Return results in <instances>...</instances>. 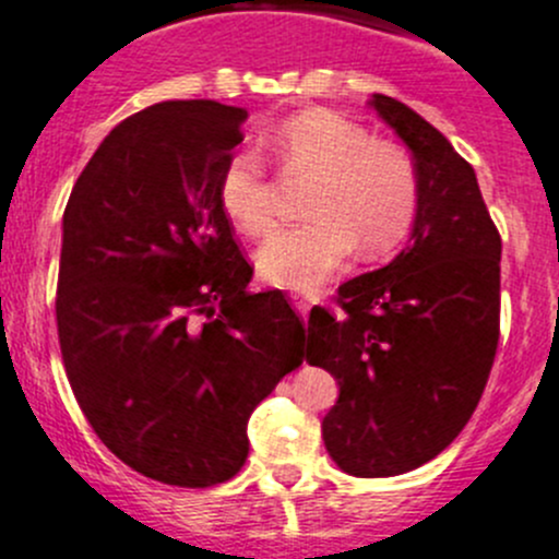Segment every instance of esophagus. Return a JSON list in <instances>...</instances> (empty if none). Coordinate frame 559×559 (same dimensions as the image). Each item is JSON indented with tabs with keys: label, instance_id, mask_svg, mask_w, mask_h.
Segmentation results:
<instances>
[{
	"label": "esophagus",
	"instance_id": "esophagus-1",
	"mask_svg": "<svg viewBox=\"0 0 559 559\" xmlns=\"http://www.w3.org/2000/svg\"><path fill=\"white\" fill-rule=\"evenodd\" d=\"M293 307H296L298 314H301V318L307 320L309 318V307H312V304H309L304 296H293Z\"/></svg>",
	"mask_w": 559,
	"mask_h": 559
}]
</instances>
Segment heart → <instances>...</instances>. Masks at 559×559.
Returning <instances> with one entry per match:
<instances>
[{
  "instance_id": "obj_1",
  "label": "heart",
  "mask_w": 559,
  "mask_h": 559,
  "mask_svg": "<svg viewBox=\"0 0 559 559\" xmlns=\"http://www.w3.org/2000/svg\"><path fill=\"white\" fill-rule=\"evenodd\" d=\"M269 152L287 176H314L307 223L280 228L255 252L258 277L285 290L312 293L361 250L380 261L411 236L421 187L413 159L391 141L329 108L287 116L266 135ZM225 219L247 236L274 223V185L263 159L236 152L217 179Z\"/></svg>"
}]
</instances>
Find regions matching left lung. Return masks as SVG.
Wrapping results in <instances>:
<instances>
[{
  "label": "left lung",
  "instance_id": "left-lung-1",
  "mask_svg": "<svg viewBox=\"0 0 559 559\" xmlns=\"http://www.w3.org/2000/svg\"><path fill=\"white\" fill-rule=\"evenodd\" d=\"M405 141L421 187L411 245L314 309L307 361L340 380L325 451L345 473L389 478L435 460L478 407L500 340L502 241L473 165L405 103L369 99Z\"/></svg>",
  "mask_w": 559,
  "mask_h": 559
}]
</instances>
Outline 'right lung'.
I'll return each mask as SVG.
<instances>
[{
  "instance_id": "add662e5",
  "label": "right lung",
  "mask_w": 559,
  "mask_h": 559,
  "mask_svg": "<svg viewBox=\"0 0 559 559\" xmlns=\"http://www.w3.org/2000/svg\"><path fill=\"white\" fill-rule=\"evenodd\" d=\"M245 108L148 105L105 135L62 219L57 329L86 421L170 486L234 478L247 421L304 358V323L252 269L217 203Z\"/></svg>"
}]
</instances>
